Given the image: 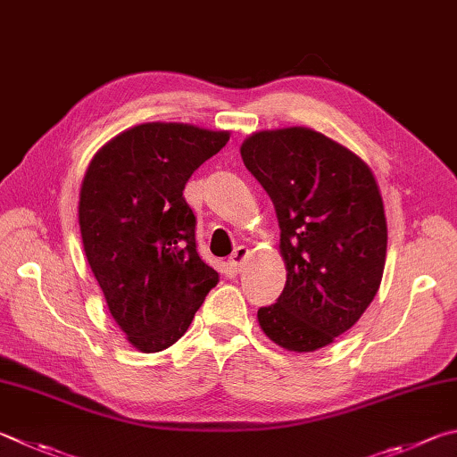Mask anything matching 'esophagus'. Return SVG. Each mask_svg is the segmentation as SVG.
Here are the masks:
<instances>
[{"mask_svg":"<svg viewBox=\"0 0 457 457\" xmlns=\"http://www.w3.org/2000/svg\"><path fill=\"white\" fill-rule=\"evenodd\" d=\"M247 257H250V250H247L245 245H239L237 250L229 255V260H228L229 270H231V271H236V273L242 271V270H244V265H245V262H247Z\"/></svg>","mask_w":457,"mask_h":457,"instance_id":"1","label":"esophagus"}]
</instances>
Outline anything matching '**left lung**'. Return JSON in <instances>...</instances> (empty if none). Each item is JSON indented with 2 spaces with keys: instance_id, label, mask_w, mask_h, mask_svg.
<instances>
[{
  "instance_id": "left-lung-1",
  "label": "left lung",
  "mask_w": 457,
  "mask_h": 457,
  "mask_svg": "<svg viewBox=\"0 0 457 457\" xmlns=\"http://www.w3.org/2000/svg\"><path fill=\"white\" fill-rule=\"evenodd\" d=\"M239 154L276 207L287 271L257 321L284 350L315 352L350 329L379 289L387 252L379 186L360 155L310 128L255 131Z\"/></svg>"
}]
</instances>
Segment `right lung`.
Returning <instances> with one entry per match:
<instances>
[{
  "label": "right lung",
  "mask_w": 457,
  "mask_h": 457,
  "mask_svg": "<svg viewBox=\"0 0 457 457\" xmlns=\"http://www.w3.org/2000/svg\"><path fill=\"white\" fill-rule=\"evenodd\" d=\"M229 131L147 121L91 157L79 189L87 263L128 342L162 352L186 334L218 271L195 250V215L184 200L192 173Z\"/></svg>",
  "instance_id": "right-lung-1"
}]
</instances>
